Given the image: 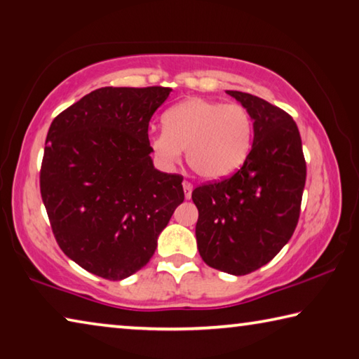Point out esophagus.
Returning <instances> with one entry per match:
<instances>
[{"mask_svg":"<svg viewBox=\"0 0 359 359\" xmlns=\"http://www.w3.org/2000/svg\"><path fill=\"white\" fill-rule=\"evenodd\" d=\"M191 191H193V185L190 184V182H184V193H185L187 199L191 198Z\"/></svg>","mask_w":359,"mask_h":359,"instance_id":"obj_1","label":"esophagus"}]
</instances>
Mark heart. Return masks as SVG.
<instances>
[{
  "instance_id": "1",
  "label": "heart",
  "mask_w": 359,
  "mask_h": 359,
  "mask_svg": "<svg viewBox=\"0 0 359 359\" xmlns=\"http://www.w3.org/2000/svg\"><path fill=\"white\" fill-rule=\"evenodd\" d=\"M163 128L150 137L158 163L172 169L187 150L188 165L204 180L229 177L252 149V115L238 102L188 98L163 114Z\"/></svg>"
}]
</instances>
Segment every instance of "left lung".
<instances>
[{
    "label": "left lung",
    "mask_w": 359,
    "mask_h": 359,
    "mask_svg": "<svg viewBox=\"0 0 359 359\" xmlns=\"http://www.w3.org/2000/svg\"><path fill=\"white\" fill-rule=\"evenodd\" d=\"M252 115L253 145L238 172L191 193L204 263L245 276L269 263L294 233L306 185L299 130L280 107L226 90Z\"/></svg>",
    "instance_id": "left-lung-1"
}]
</instances>
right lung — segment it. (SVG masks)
<instances>
[{
	"mask_svg": "<svg viewBox=\"0 0 359 359\" xmlns=\"http://www.w3.org/2000/svg\"><path fill=\"white\" fill-rule=\"evenodd\" d=\"M168 87H102L53 118L41 196L58 245L85 271L121 280L154 257L184 203L179 174L155 169L149 121Z\"/></svg>",
	"mask_w": 359,
	"mask_h": 359,
	"instance_id": "right-lung-1",
	"label": "right lung"
}]
</instances>
